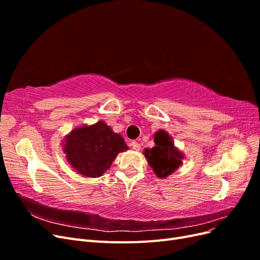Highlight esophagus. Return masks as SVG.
I'll return each instance as SVG.
<instances>
[{"mask_svg":"<svg viewBox=\"0 0 260 260\" xmlns=\"http://www.w3.org/2000/svg\"><path fill=\"white\" fill-rule=\"evenodd\" d=\"M131 147L135 149V151H140L141 149V145L138 143V142H136V141H133V142H131Z\"/></svg>","mask_w":260,"mask_h":260,"instance_id":"esophagus-1","label":"esophagus"}]
</instances>
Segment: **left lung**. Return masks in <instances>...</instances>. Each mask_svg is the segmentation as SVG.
<instances>
[{
    "mask_svg": "<svg viewBox=\"0 0 260 260\" xmlns=\"http://www.w3.org/2000/svg\"><path fill=\"white\" fill-rule=\"evenodd\" d=\"M155 146L144 149V156L155 175L162 179L167 178L179 168L184 159V154L175 146L172 138L160 129L154 136Z\"/></svg>",
    "mask_w": 260,
    "mask_h": 260,
    "instance_id": "8db88e82",
    "label": "left lung"
}]
</instances>
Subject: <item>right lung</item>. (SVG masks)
<instances>
[{"label": "right lung", "mask_w": 260, "mask_h": 260, "mask_svg": "<svg viewBox=\"0 0 260 260\" xmlns=\"http://www.w3.org/2000/svg\"><path fill=\"white\" fill-rule=\"evenodd\" d=\"M61 144L72 167L88 178L103 176L117 155L129 148L119 133H115L103 120L75 128Z\"/></svg>", "instance_id": "1"}]
</instances>
